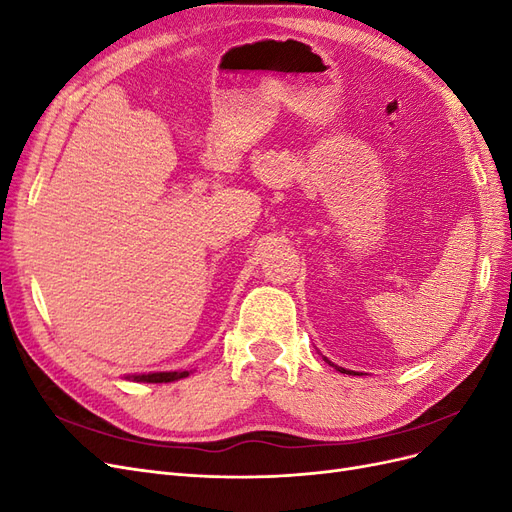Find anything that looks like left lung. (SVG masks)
Segmentation results:
<instances>
[{
    "label": "left lung",
    "instance_id": "1",
    "mask_svg": "<svg viewBox=\"0 0 512 512\" xmlns=\"http://www.w3.org/2000/svg\"><path fill=\"white\" fill-rule=\"evenodd\" d=\"M335 369L342 371V374H352V371H348V369H344V367H337V365H335Z\"/></svg>",
    "mask_w": 512,
    "mask_h": 512
}]
</instances>
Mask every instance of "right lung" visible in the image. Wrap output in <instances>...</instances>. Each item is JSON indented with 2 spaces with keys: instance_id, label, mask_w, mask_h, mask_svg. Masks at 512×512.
Masks as SVG:
<instances>
[{
  "instance_id": "add662e5",
  "label": "right lung",
  "mask_w": 512,
  "mask_h": 512,
  "mask_svg": "<svg viewBox=\"0 0 512 512\" xmlns=\"http://www.w3.org/2000/svg\"><path fill=\"white\" fill-rule=\"evenodd\" d=\"M190 371H156V374H141V376H132L134 382H151V384H160V382H175L181 378H188Z\"/></svg>"
}]
</instances>
